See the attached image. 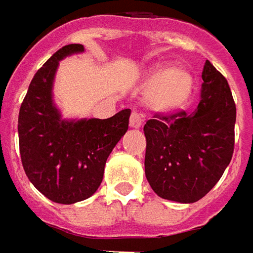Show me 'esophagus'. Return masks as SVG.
<instances>
[{
	"label": "esophagus",
	"instance_id": "obj_1",
	"mask_svg": "<svg viewBox=\"0 0 253 253\" xmlns=\"http://www.w3.org/2000/svg\"><path fill=\"white\" fill-rule=\"evenodd\" d=\"M141 125H143V119H141V116H140L138 113L133 112V113L130 115V127L138 128V127H141Z\"/></svg>",
	"mask_w": 253,
	"mask_h": 253
}]
</instances>
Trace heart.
I'll return each mask as SVG.
<instances>
[{"label": "heart", "mask_w": 253, "mask_h": 253, "mask_svg": "<svg viewBox=\"0 0 253 253\" xmlns=\"http://www.w3.org/2000/svg\"><path fill=\"white\" fill-rule=\"evenodd\" d=\"M150 88L147 103L157 112H173L182 108L193 89V77L183 67L172 66L161 71V67L153 68L145 78Z\"/></svg>", "instance_id": "heart-1"}]
</instances>
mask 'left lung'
Segmentation results:
<instances>
[{
  "mask_svg": "<svg viewBox=\"0 0 253 253\" xmlns=\"http://www.w3.org/2000/svg\"><path fill=\"white\" fill-rule=\"evenodd\" d=\"M195 112L155 115L144 126L145 176L162 199L195 203L220 180L234 153L235 102L225 77L207 60Z\"/></svg>",
  "mask_w": 253,
  "mask_h": 253,
  "instance_id": "8db88e82",
  "label": "left lung"
}]
</instances>
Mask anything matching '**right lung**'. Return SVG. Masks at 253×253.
Returning <instances> with one entry per match:
<instances>
[{
  "instance_id": "1",
  "label": "right lung",
  "mask_w": 253,
  "mask_h": 253,
  "mask_svg": "<svg viewBox=\"0 0 253 253\" xmlns=\"http://www.w3.org/2000/svg\"><path fill=\"white\" fill-rule=\"evenodd\" d=\"M83 51V44H67L48 58L33 77L18 118L25 173L40 193L60 205L85 200L98 190L106 160L128 128L130 109L103 120L61 119L53 102L58 61Z\"/></svg>"
}]
</instances>
